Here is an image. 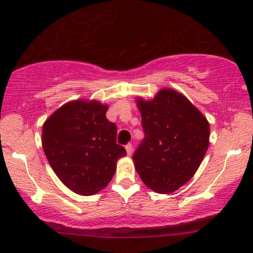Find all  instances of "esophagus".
<instances>
[{
  "label": "esophagus",
  "instance_id": "obj_1",
  "mask_svg": "<svg viewBox=\"0 0 253 253\" xmlns=\"http://www.w3.org/2000/svg\"><path fill=\"white\" fill-rule=\"evenodd\" d=\"M126 151H127V155L130 156L133 153V145L132 144H128L126 145Z\"/></svg>",
  "mask_w": 253,
  "mask_h": 253
}]
</instances>
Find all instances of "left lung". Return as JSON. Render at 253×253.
<instances>
[{"label":"left lung","instance_id":"left-lung-1","mask_svg":"<svg viewBox=\"0 0 253 253\" xmlns=\"http://www.w3.org/2000/svg\"><path fill=\"white\" fill-rule=\"evenodd\" d=\"M145 138L133 155L138 175L150 189L170 194L195 175L210 145V124L172 89L155 98H136Z\"/></svg>","mask_w":253,"mask_h":253}]
</instances>
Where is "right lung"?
<instances>
[{
    "label": "right lung",
    "instance_id": "obj_1",
    "mask_svg": "<svg viewBox=\"0 0 253 253\" xmlns=\"http://www.w3.org/2000/svg\"><path fill=\"white\" fill-rule=\"evenodd\" d=\"M107 104L76 100L57 109L42 126V149L58 178L80 195H94L110 182L117 161L126 156L117 144V126Z\"/></svg>",
    "mask_w": 253,
    "mask_h": 253
}]
</instances>
